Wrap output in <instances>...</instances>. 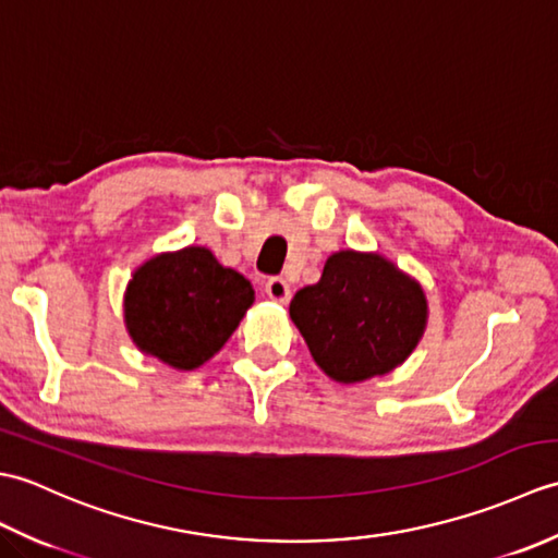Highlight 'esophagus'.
I'll use <instances>...</instances> for the list:
<instances>
[{
    "label": "esophagus",
    "instance_id": "34e87169",
    "mask_svg": "<svg viewBox=\"0 0 558 558\" xmlns=\"http://www.w3.org/2000/svg\"><path fill=\"white\" fill-rule=\"evenodd\" d=\"M266 294L272 302L288 304L290 302V286L282 278H268L266 280Z\"/></svg>",
    "mask_w": 558,
    "mask_h": 558
}]
</instances>
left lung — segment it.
Instances as JSON below:
<instances>
[{"mask_svg":"<svg viewBox=\"0 0 558 558\" xmlns=\"http://www.w3.org/2000/svg\"><path fill=\"white\" fill-rule=\"evenodd\" d=\"M290 316L314 362L354 384L405 362L424 333L426 300L384 256L338 252L316 286L294 294Z\"/></svg>","mask_w":558,"mask_h":558,"instance_id":"obj_1","label":"left lung"}]
</instances>
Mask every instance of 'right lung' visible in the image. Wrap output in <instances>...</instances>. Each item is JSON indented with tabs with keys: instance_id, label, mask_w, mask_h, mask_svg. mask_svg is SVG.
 <instances>
[{
	"instance_id": "add662e5",
	"label": "right lung",
	"mask_w": 558,
	"mask_h": 558,
	"mask_svg": "<svg viewBox=\"0 0 558 558\" xmlns=\"http://www.w3.org/2000/svg\"><path fill=\"white\" fill-rule=\"evenodd\" d=\"M254 304L248 280L204 246L160 254L134 272L124 298L129 336L174 369H196L216 354Z\"/></svg>"
}]
</instances>
